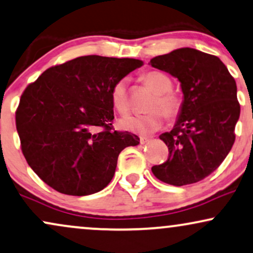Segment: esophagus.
<instances>
[{
  "instance_id": "1",
  "label": "esophagus",
  "mask_w": 253,
  "mask_h": 253,
  "mask_svg": "<svg viewBox=\"0 0 253 253\" xmlns=\"http://www.w3.org/2000/svg\"><path fill=\"white\" fill-rule=\"evenodd\" d=\"M149 141V137H146V136H140V143L143 145V143L148 142Z\"/></svg>"
}]
</instances>
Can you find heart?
Segmentation results:
<instances>
[{
    "label": "heart",
    "mask_w": 253,
    "mask_h": 253,
    "mask_svg": "<svg viewBox=\"0 0 253 253\" xmlns=\"http://www.w3.org/2000/svg\"><path fill=\"white\" fill-rule=\"evenodd\" d=\"M145 84L154 92L145 114L127 116L121 118L119 127L121 129L136 134L154 133L164 126L166 117L168 119L176 118L182 110V100L171 91L172 82L170 77L161 71H149L142 77ZM112 104L120 114H125L130 108L128 81L121 78L112 88Z\"/></svg>",
    "instance_id": "1"
}]
</instances>
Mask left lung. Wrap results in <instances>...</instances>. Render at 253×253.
Instances as JSON below:
<instances>
[{"mask_svg":"<svg viewBox=\"0 0 253 253\" xmlns=\"http://www.w3.org/2000/svg\"><path fill=\"white\" fill-rule=\"evenodd\" d=\"M150 65L181 83L183 104L170 132L160 135L168 160L152 171L165 183H196L219 167L232 148L241 114L237 86L218 57L190 47L154 57Z\"/></svg>","mask_w":253,"mask_h":253,"instance_id":"8db88e82","label":"left lung"}]
</instances>
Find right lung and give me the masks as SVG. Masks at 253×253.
<instances>
[{
  "mask_svg": "<svg viewBox=\"0 0 253 253\" xmlns=\"http://www.w3.org/2000/svg\"><path fill=\"white\" fill-rule=\"evenodd\" d=\"M142 62L83 56L47 69L27 86L16 110V128L28 165L51 188L85 196L114 176L124 148L137 135L112 130L114 84Z\"/></svg>",
  "mask_w": 253,
  "mask_h": 253,
  "instance_id": "add662e5",
  "label": "right lung"
}]
</instances>
